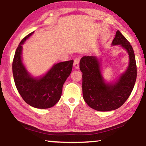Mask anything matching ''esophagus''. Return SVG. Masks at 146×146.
<instances>
[{
    "label": "esophagus",
    "instance_id": "1",
    "mask_svg": "<svg viewBox=\"0 0 146 146\" xmlns=\"http://www.w3.org/2000/svg\"><path fill=\"white\" fill-rule=\"evenodd\" d=\"M79 61H80V58H76L75 60H74L73 66L76 70H78L79 69Z\"/></svg>",
    "mask_w": 146,
    "mask_h": 146
}]
</instances>
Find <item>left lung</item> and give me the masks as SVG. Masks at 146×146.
<instances>
[{"mask_svg": "<svg viewBox=\"0 0 146 146\" xmlns=\"http://www.w3.org/2000/svg\"><path fill=\"white\" fill-rule=\"evenodd\" d=\"M111 45H120L129 56L126 70L115 82H108L104 78L100 58L84 56L80 61V69L83 74L84 100L90 108L99 111L115 110L122 106L131 93L137 79L134 51L130 43L118 30Z\"/></svg>", "mask_w": 146, "mask_h": 146, "instance_id": "obj_1", "label": "left lung"}]
</instances>
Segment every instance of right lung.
Masks as SVG:
<instances>
[{
    "label": "right lung",
    "mask_w": 146,
    "mask_h": 146,
    "mask_svg": "<svg viewBox=\"0 0 146 146\" xmlns=\"http://www.w3.org/2000/svg\"><path fill=\"white\" fill-rule=\"evenodd\" d=\"M25 36L19 44L12 64L14 81L20 95L32 107L48 109L60 100L64 82L72 71L73 60L54 64L52 67L38 76L31 75L23 60V44L33 34Z\"/></svg>",
    "instance_id": "right-lung-1"
}]
</instances>
